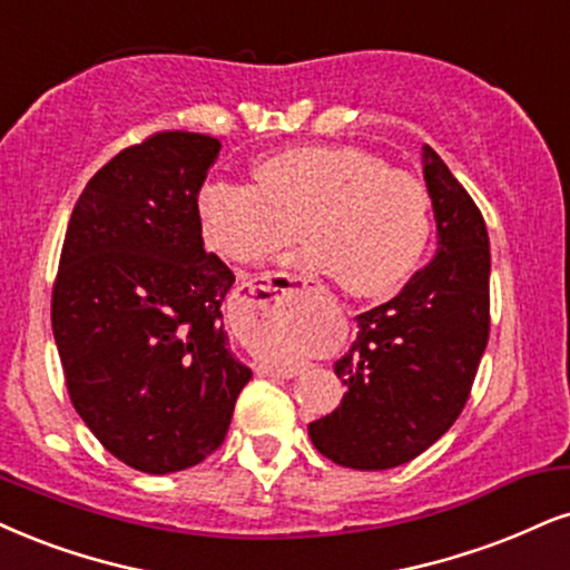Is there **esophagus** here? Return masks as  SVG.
Returning a JSON list of instances; mask_svg holds the SVG:
<instances>
[{
	"instance_id": "obj_1",
	"label": "esophagus",
	"mask_w": 570,
	"mask_h": 570,
	"mask_svg": "<svg viewBox=\"0 0 570 570\" xmlns=\"http://www.w3.org/2000/svg\"><path fill=\"white\" fill-rule=\"evenodd\" d=\"M291 283H293V277H291ZM304 285H306V279H304ZM258 287H266V291H279L285 296V293H293V287H272V279L269 277H262V285H256V283H243L240 287H237V291H248V293H256ZM258 375H266V377H293V375H298V370L296 367H258Z\"/></svg>"
}]
</instances>
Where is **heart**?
Returning a JSON list of instances; mask_svg holds the SVG:
<instances>
[{"instance_id":"heart-1","label":"heart","mask_w":570,"mask_h":570,"mask_svg":"<svg viewBox=\"0 0 570 570\" xmlns=\"http://www.w3.org/2000/svg\"><path fill=\"white\" fill-rule=\"evenodd\" d=\"M206 243L235 264L272 256L298 227L291 258L333 274L354 298L399 291L423 262L433 229L431 195L383 158L348 145L291 147L256 166V187L214 179L198 195Z\"/></svg>"}]
</instances>
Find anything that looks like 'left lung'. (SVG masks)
Wrapping results in <instances>:
<instances>
[{"label":"left lung","mask_w":570,"mask_h":570,"mask_svg":"<svg viewBox=\"0 0 570 570\" xmlns=\"http://www.w3.org/2000/svg\"><path fill=\"white\" fill-rule=\"evenodd\" d=\"M439 248L396 298L356 314V341L335 362V412L308 423L320 454L389 470L423 454L465 406L489 343V232L449 166L423 145Z\"/></svg>","instance_id":"8db88e82"}]
</instances>
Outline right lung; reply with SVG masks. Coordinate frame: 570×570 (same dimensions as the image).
I'll return each mask as SVG.
<instances>
[{
    "label": "right lung",
    "instance_id": "add662e5",
    "mask_svg": "<svg viewBox=\"0 0 570 570\" xmlns=\"http://www.w3.org/2000/svg\"><path fill=\"white\" fill-rule=\"evenodd\" d=\"M222 142L160 131L83 187L52 291V333L76 412L142 473L193 468L222 446L250 367L222 304L235 274L203 248L198 195Z\"/></svg>",
    "mask_w": 570,
    "mask_h": 570
}]
</instances>
